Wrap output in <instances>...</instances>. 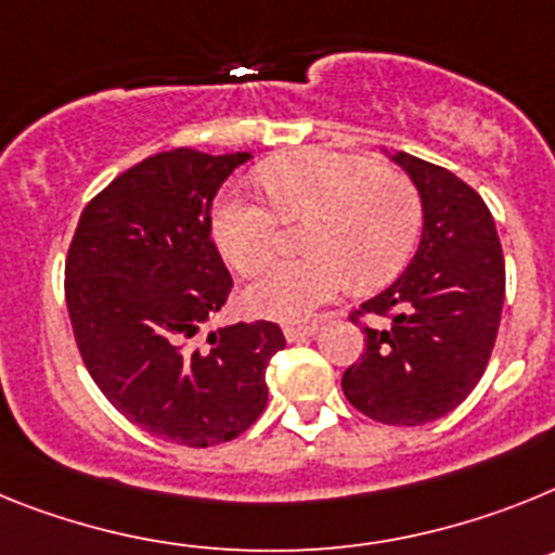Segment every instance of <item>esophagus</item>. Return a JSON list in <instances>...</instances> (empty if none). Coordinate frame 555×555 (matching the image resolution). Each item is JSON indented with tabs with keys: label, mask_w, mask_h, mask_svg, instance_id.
<instances>
[{
	"label": "esophagus",
	"mask_w": 555,
	"mask_h": 555,
	"mask_svg": "<svg viewBox=\"0 0 555 555\" xmlns=\"http://www.w3.org/2000/svg\"><path fill=\"white\" fill-rule=\"evenodd\" d=\"M318 326L315 324H307V326H284V337L291 340V344H301L307 337L315 335Z\"/></svg>",
	"instance_id": "34e87169"
}]
</instances>
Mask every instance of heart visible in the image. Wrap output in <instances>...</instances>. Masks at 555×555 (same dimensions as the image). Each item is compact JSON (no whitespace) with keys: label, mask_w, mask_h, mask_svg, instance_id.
<instances>
[{"label":"heart","mask_w":555,"mask_h":555,"mask_svg":"<svg viewBox=\"0 0 555 555\" xmlns=\"http://www.w3.org/2000/svg\"><path fill=\"white\" fill-rule=\"evenodd\" d=\"M262 186L273 210L240 192L220 197L211 234L231 268L250 276L279 250V221L301 223L305 259L271 264L245 287L250 312L279 321H307L346 287L391 279L411 257L422 229L416 184L393 167L335 151H301L271 162Z\"/></svg>","instance_id":"obj_1"}]
</instances>
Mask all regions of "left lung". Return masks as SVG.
<instances>
[{
	"mask_svg": "<svg viewBox=\"0 0 555 555\" xmlns=\"http://www.w3.org/2000/svg\"><path fill=\"white\" fill-rule=\"evenodd\" d=\"M422 197V240L411 264L351 312L365 351L344 371V393L374 422L418 427L455 411L483 377L498 340L505 259L483 197L455 172L411 153L391 156Z\"/></svg>",
	"mask_w": 555,
	"mask_h": 555,
	"instance_id": "obj_1",
	"label": "left lung"
}]
</instances>
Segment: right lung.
<instances>
[{
    "mask_svg": "<svg viewBox=\"0 0 555 555\" xmlns=\"http://www.w3.org/2000/svg\"><path fill=\"white\" fill-rule=\"evenodd\" d=\"M248 158L176 147L133 164L91 197L66 257V307L91 379L128 422L181 447L248 430L284 349L271 321L201 337L234 284L211 240V201Z\"/></svg>",
    "mask_w": 555,
    "mask_h": 555,
    "instance_id": "1",
    "label": "right lung"
}]
</instances>
